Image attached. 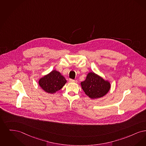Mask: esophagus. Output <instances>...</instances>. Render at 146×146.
Here are the masks:
<instances>
[{"mask_svg": "<svg viewBox=\"0 0 146 146\" xmlns=\"http://www.w3.org/2000/svg\"><path fill=\"white\" fill-rule=\"evenodd\" d=\"M69 82H70L77 83V81L76 80H72V79H69Z\"/></svg>", "mask_w": 146, "mask_h": 146, "instance_id": "esophagus-1", "label": "esophagus"}]
</instances>
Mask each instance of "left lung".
Segmentation results:
<instances>
[{
	"label": "left lung",
	"instance_id": "8db88e82",
	"mask_svg": "<svg viewBox=\"0 0 146 146\" xmlns=\"http://www.w3.org/2000/svg\"><path fill=\"white\" fill-rule=\"evenodd\" d=\"M81 84L85 94L92 99L104 96L111 88L110 83L93 72H89Z\"/></svg>",
	"mask_w": 146,
	"mask_h": 146
}]
</instances>
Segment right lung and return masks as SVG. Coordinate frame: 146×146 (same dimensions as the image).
I'll use <instances>...</instances> for the list:
<instances>
[{"label":"right lung","instance_id":"add662e5","mask_svg":"<svg viewBox=\"0 0 146 146\" xmlns=\"http://www.w3.org/2000/svg\"><path fill=\"white\" fill-rule=\"evenodd\" d=\"M66 83V80L64 77L55 70L41 77L38 81V84L41 88L50 94L55 93L62 88Z\"/></svg>","mask_w":146,"mask_h":146}]
</instances>
